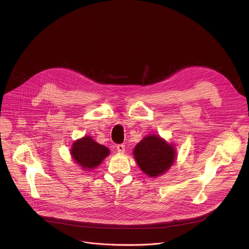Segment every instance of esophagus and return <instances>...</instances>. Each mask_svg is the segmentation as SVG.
<instances>
[{
    "mask_svg": "<svg viewBox=\"0 0 249 249\" xmlns=\"http://www.w3.org/2000/svg\"><path fill=\"white\" fill-rule=\"evenodd\" d=\"M116 150H117V152L118 153H124L125 152V145H123V144H119V145H117L116 146Z\"/></svg>",
    "mask_w": 249,
    "mask_h": 249,
    "instance_id": "obj_1",
    "label": "esophagus"
}]
</instances>
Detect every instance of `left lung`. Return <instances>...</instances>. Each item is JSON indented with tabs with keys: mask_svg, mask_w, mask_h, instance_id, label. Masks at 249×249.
Wrapping results in <instances>:
<instances>
[{
	"mask_svg": "<svg viewBox=\"0 0 249 249\" xmlns=\"http://www.w3.org/2000/svg\"><path fill=\"white\" fill-rule=\"evenodd\" d=\"M135 160L146 174L155 177L164 173L174 162L175 151L160 136H148L135 147Z\"/></svg>",
	"mask_w": 249,
	"mask_h": 249,
	"instance_id": "left-lung-1",
	"label": "left lung"
}]
</instances>
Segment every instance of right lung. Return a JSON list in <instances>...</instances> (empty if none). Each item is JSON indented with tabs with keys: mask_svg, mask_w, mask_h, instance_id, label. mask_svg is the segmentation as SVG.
Here are the masks:
<instances>
[{
	"mask_svg": "<svg viewBox=\"0 0 249 249\" xmlns=\"http://www.w3.org/2000/svg\"><path fill=\"white\" fill-rule=\"evenodd\" d=\"M71 154L84 169H90L96 167L109 155V150L88 136L75 142Z\"/></svg>",
	"mask_w": 249,
	"mask_h": 249,
	"instance_id": "obj_1",
	"label": "right lung"
}]
</instances>
